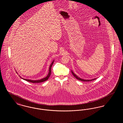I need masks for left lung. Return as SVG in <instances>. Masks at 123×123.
<instances>
[{
  "mask_svg": "<svg viewBox=\"0 0 123 123\" xmlns=\"http://www.w3.org/2000/svg\"><path fill=\"white\" fill-rule=\"evenodd\" d=\"M71 73H72V74H73V75L77 79H78V80H80V81H83V82H89V81H92V80H95V79H96V78H94V79H90V80H86V79H82L81 78H80V77H78V76H77L71 70Z\"/></svg>",
  "mask_w": 123,
  "mask_h": 123,
  "instance_id": "1",
  "label": "left lung"
}]
</instances>
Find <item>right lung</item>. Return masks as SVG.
<instances>
[{
  "label": "right lung",
  "instance_id": "1",
  "mask_svg": "<svg viewBox=\"0 0 123 123\" xmlns=\"http://www.w3.org/2000/svg\"><path fill=\"white\" fill-rule=\"evenodd\" d=\"M54 60H53L52 62L51 63V64H50V66H49V72H48V75H47V76L42 79H41L40 80H30V79H25V78H23L22 77V79H23L24 80H26L28 82H32V83H40V82H45L49 78V77L51 75V68L52 67V65H53V62H54Z\"/></svg>",
  "mask_w": 123,
  "mask_h": 123
}]
</instances>
